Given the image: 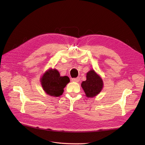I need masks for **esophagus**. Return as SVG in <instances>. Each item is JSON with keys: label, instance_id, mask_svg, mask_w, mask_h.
I'll return each mask as SVG.
<instances>
[{"label": "esophagus", "instance_id": "esophagus-1", "mask_svg": "<svg viewBox=\"0 0 145 145\" xmlns=\"http://www.w3.org/2000/svg\"><path fill=\"white\" fill-rule=\"evenodd\" d=\"M79 80H80V78H78V77L72 78V81L74 82H79Z\"/></svg>", "mask_w": 145, "mask_h": 145}]
</instances>
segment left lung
<instances>
[{"label":"left lung","mask_w":145,"mask_h":145,"mask_svg":"<svg viewBox=\"0 0 145 145\" xmlns=\"http://www.w3.org/2000/svg\"><path fill=\"white\" fill-rule=\"evenodd\" d=\"M81 86L86 97L93 98L102 90L103 82L102 77L92 69L86 73V80L82 82Z\"/></svg>","instance_id":"8db88e82"}]
</instances>
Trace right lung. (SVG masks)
<instances>
[{"label":"right lung","mask_w":145,"mask_h":145,"mask_svg":"<svg viewBox=\"0 0 145 145\" xmlns=\"http://www.w3.org/2000/svg\"><path fill=\"white\" fill-rule=\"evenodd\" d=\"M40 80L45 93L56 97L62 95L64 88L70 81L68 76H60L57 70L52 68H50L43 73Z\"/></svg>","instance_id":"add662e5"}]
</instances>
